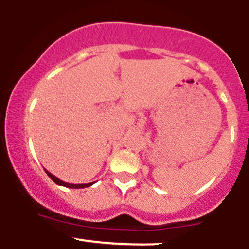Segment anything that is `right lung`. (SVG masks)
I'll use <instances>...</instances> for the list:
<instances>
[{
	"label": "right lung",
	"instance_id": "right-lung-1",
	"mask_svg": "<svg viewBox=\"0 0 249 249\" xmlns=\"http://www.w3.org/2000/svg\"><path fill=\"white\" fill-rule=\"evenodd\" d=\"M44 171H45V173L49 176V178L53 180L55 184L59 185V186H64V187H69V188H84V187L91 186V185H93L96 182V181H93V182H88V184H69V182H65V181H63V180H59L57 177L53 176V173H50L49 171L45 170V168H44Z\"/></svg>",
	"mask_w": 249,
	"mask_h": 249
}]
</instances>
